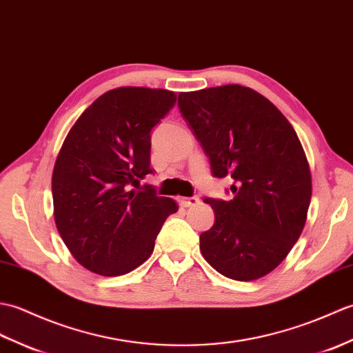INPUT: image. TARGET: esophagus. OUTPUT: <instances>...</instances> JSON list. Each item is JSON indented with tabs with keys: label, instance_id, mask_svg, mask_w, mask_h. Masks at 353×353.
<instances>
[{
	"label": "esophagus",
	"instance_id": "esophagus-1",
	"mask_svg": "<svg viewBox=\"0 0 353 353\" xmlns=\"http://www.w3.org/2000/svg\"><path fill=\"white\" fill-rule=\"evenodd\" d=\"M198 202H199V199H198L196 196H192V198H179V203H181L183 207H194Z\"/></svg>",
	"mask_w": 353,
	"mask_h": 353
}]
</instances>
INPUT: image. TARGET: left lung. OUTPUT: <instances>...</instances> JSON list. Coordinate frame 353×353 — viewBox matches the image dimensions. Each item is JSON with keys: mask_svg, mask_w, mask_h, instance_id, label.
Masks as SVG:
<instances>
[{"mask_svg": "<svg viewBox=\"0 0 353 353\" xmlns=\"http://www.w3.org/2000/svg\"><path fill=\"white\" fill-rule=\"evenodd\" d=\"M178 105L213 175L234 179L231 201L203 199L216 216L199 237L203 258L226 278L265 276L307 222L312 184L299 137L268 98L240 84L181 92Z\"/></svg>", "mask_w": 353, "mask_h": 353, "instance_id": "left-lung-1", "label": "left lung"}]
</instances>
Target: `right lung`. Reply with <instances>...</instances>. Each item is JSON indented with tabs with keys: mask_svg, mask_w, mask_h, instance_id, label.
<instances>
[{
	"mask_svg": "<svg viewBox=\"0 0 353 353\" xmlns=\"http://www.w3.org/2000/svg\"><path fill=\"white\" fill-rule=\"evenodd\" d=\"M175 103L164 89H112L85 108L60 148L54 221L69 252L97 275L119 276L143 264L178 211L174 199L140 187L152 174L151 130Z\"/></svg>",
	"mask_w": 353,
	"mask_h": 353,
	"instance_id": "1",
	"label": "right lung"
}]
</instances>
